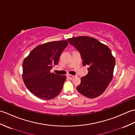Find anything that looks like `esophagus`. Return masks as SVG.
Segmentation results:
<instances>
[{
    "instance_id": "esophagus-1",
    "label": "esophagus",
    "mask_w": 135,
    "mask_h": 135,
    "mask_svg": "<svg viewBox=\"0 0 135 135\" xmlns=\"http://www.w3.org/2000/svg\"><path fill=\"white\" fill-rule=\"evenodd\" d=\"M67 76L68 77V78L70 79H73L74 77H75V76L74 75H70V74H67Z\"/></svg>"
}]
</instances>
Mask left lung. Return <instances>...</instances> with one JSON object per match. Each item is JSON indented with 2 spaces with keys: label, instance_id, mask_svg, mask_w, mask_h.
Wrapping results in <instances>:
<instances>
[{
  "label": "left lung",
  "instance_id": "8db88e82",
  "mask_svg": "<svg viewBox=\"0 0 135 135\" xmlns=\"http://www.w3.org/2000/svg\"><path fill=\"white\" fill-rule=\"evenodd\" d=\"M67 41L79 51L83 65L89 66L88 74L81 78L77 90L90 99L101 95L113 79L115 64L110 48L89 36L74 37Z\"/></svg>",
  "mask_w": 135,
  "mask_h": 135
}]
</instances>
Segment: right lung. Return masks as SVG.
<instances>
[{
    "mask_svg": "<svg viewBox=\"0 0 135 135\" xmlns=\"http://www.w3.org/2000/svg\"><path fill=\"white\" fill-rule=\"evenodd\" d=\"M68 44L67 41L45 43L34 48L24 59L22 79L28 89L36 97L52 99L61 91L66 76L51 73L50 70L59 62Z\"/></svg>",
    "mask_w": 135,
    "mask_h": 135,
    "instance_id": "add662e5",
    "label": "right lung"
}]
</instances>
